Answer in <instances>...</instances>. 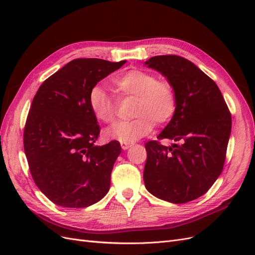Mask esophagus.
Masks as SVG:
<instances>
[{
    "label": "esophagus",
    "mask_w": 255,
    "mask_h": 255,
    "mask_svg": "<svg viewBox=\"0 0 255 255\" xmlns=\"http://www.w3.org/2000/svg\"><path fill=\"white\" fill-rule=\"evenodd\" d=\"M133 144H134L133 142H121V148H122V150H128Z\"/></svg>",
    "instance_id": "1"
}]
</instances>
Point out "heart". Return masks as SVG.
I'll list each match as a JSON object with an SVG mask.
<instances>
[{"mask_svg": "<svg viewBox=\"0 0 255 255\" xmlns=\"http://www.w3.org/2000/svg\"><path fill=\"white\" fill-rule=\"evenodd\" d=\"M114 89L120 98H136L132 120L119 121L105 130L109 139L134 142L148 135L154 123L164 125L170 121L176 111V94L173 85L158 80L155 74L132 69L112 80ZM89 106L101 122L112 123L117 116V101L100 86L90 90Z\"/></svg>", "mask_w": 255, "mask_h": 255, "instance_id": "heart-1", "label": "heart"}]
</instances>
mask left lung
<instances>
[{"label": "left lung", "instance_id": "8db88e82", "mask_svg": "<svg viewBox=\"0 0 255 255\" xmlns=\"http://www.w3.org/2000/svg\"><path fill=\"white\" fill-rule=\"evenodd\" d=\"M165 75L176 94V111L158 140L145 143V188L171 203L203 196L225 166L232 117L216 83L190 60L159 55L145 61ZM178 143L163 146L159 140Z\"/></svg>", "mask_w": 255, "mask_h": 255}]
</instances>
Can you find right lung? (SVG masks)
I'll use <instances>...</instances> for the list:
<instances>
[{"label": "right lung", "instance_id": "add662e5", "mask_svg": "<svg viewBox=\"0 0 255 255\" xmlns=\"http://www.w3.org/2000/svg\"><path fill=\"white\" fill-rule=\"evenodd\" d=\"M126 61L73 59L36 92L23 144L35 184L56 205L87 207L110 190L121 146L116 140L95 144L100 127L90 110L89 94L98 82Z\"/></svg>", "mask_w": 255, "mask_h": 255}]
</instances>
